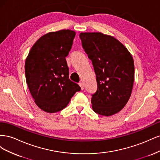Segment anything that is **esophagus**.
<instances>
[{"label":"esophagus","instance_id":"1","mask_svg":"<svg viewBox=\"0 0 160 160\" xmlns=\"http://www.w3.org/2000/svg\"><path fill=\"white\" fill-rule=\"evenodd\" d=\"M79 86H80L81 89L82 90H83V89H84V83H82V82H80V83H79Z\"/></svg>","mask_w":160,"mask_h":160}]
</instances>
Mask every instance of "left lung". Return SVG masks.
I'll list each match as a JSON object with an SVG mask.
<instances>
[{
    "mask_svg": "<svg viewBox=\"0 0 160 160\" xmlns=\"http://www.w3.org/2000/svg\"><path fill=\"white\" fill-rule=\"evenodd\" d=\"M85 52L91 60L98 89L92 95L95 113L111 116L122 110L132 94L134 62L131 53L122 42L101 32H81Z\"/></svg>",
    "mask_w": 160,
    "mask_h": 160,
    "instance_id": "obj_1",
    "label": "left lung"
}]
</instances>
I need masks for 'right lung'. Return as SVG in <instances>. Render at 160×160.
<instances>
[{"instance_id": "right-lung-1", "label": "right lung", "mask_w": 160, "mask_h": 160, "mask_svg": "<svg viewBox=\"0 0 160 160\" xmlns=\"http://www.w3.org/2000/svg\"><path fill=\"white\" fill-rule=\"evenodd\" d=\"M75 37V32L69 29L48 32L36 41L26 59L28 89L37 105L45 112L63 109L81 90L79 85L69 78L65 59Z\"/></svg>"}]
</instances>
